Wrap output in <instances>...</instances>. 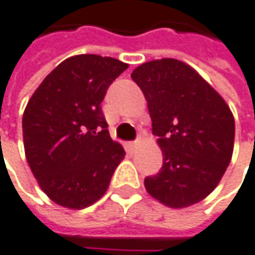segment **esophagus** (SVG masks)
Returning <instances> with one entry per match:
<instances>
[{
  "instance_id": "obj_1",
  "label": "esophagus",
  "mask_w": 255,
  "mask_h": 255,
  "mask_svg": "<svg viewBox=\"0 0 255 255\" xmlns=\"http://www.w3.org/2000/svg\"><path fill=\"white\" fill-rule=\"evenodd\" d=\"M137 144H138V140H135V141H129L127 144L128 150H129V151H132V150H134V148L137 147Z\"/></svg>"
}]
</instances>
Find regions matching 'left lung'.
Listing matches in <instances>:
<instances>
[{"label":"left lung","instance_id":"left-lung-1","mask_svg":"<svg viewBox=\"0 0 255 255\" xmlns=\"http://www.w3.org/2000/svg\"><path fill=\"white\" fill-rule=\"evenodd\" d=\"M147 99L163 166L144 179L147 192L170 208L205 199L232 157L235 121L217 91L176 59L142 63L131 73Z\"/></svg>","mask_w":255,"mask_h":255}]
</instances>
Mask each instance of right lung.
Segmentation results:
<instances>
[{
  "label": "right lung",
  "mask_w": 255,
  "mask_h": 255,
  "mask_svg": "<svg viewBox=\"0 0 255 255\" xmlns=\"http://www.w3.org/2000/svg\"><path fill=\"white\" fill-rule=\"evenodd\" d=\"M128 68L114 57L78 54L40 83L23 115L25 157L41 190L60 206L82 209L107 192L126 156L101 108Z\"/></svg>",
  "instance_id": "add662e5"
}]
</instances>
